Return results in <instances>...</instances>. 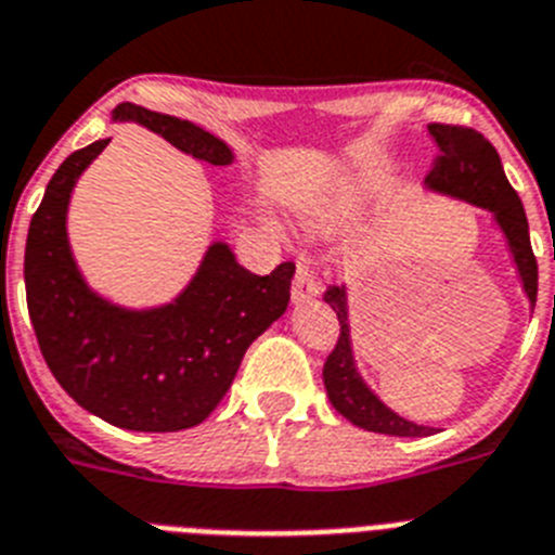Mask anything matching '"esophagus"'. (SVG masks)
I'll return each mask as SVG.
<instances>
[{"label": "esophagus", "instance_id": "esophagus-1", "mask_svg": "<svg viewBox=\"0 0 555 555\" xmlns=\"http://www.w3.org/2000/svg\"><path fill=\"white\" fill-rule=\"evenodd\" d=\"M319 293H322V282L308 264H299L296 270V276H293V301H310L317 299Z\"/></svg>", "mask_w": 555, "mask_h": 555}]
</instances>
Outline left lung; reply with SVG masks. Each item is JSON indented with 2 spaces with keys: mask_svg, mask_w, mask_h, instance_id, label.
<instances>
[{
  "mask_svg": "<svg viewBox=\"0 0 555 555\" xmlns=\"http://www.w3.org/2000/svg\"><path fill=\"white\" fill-rule=\"evenodd\" d=\"M436 142L434 170L427 173L425 184L430 191L453 196V199L470 202L485 207L496 219L499 231L507 238L513 262L519 270L521 287H525L530 305H535L539 291V264H535L533 247H530V231L521 199L507 182L502 170L496 147L481 137L479 130L462 128V125H427ZM324 301L339 317V341L324 362L322 379L327 387V399L341 416L364 427L371 434L385 436H430L434 427L408 422L399 413L387 408L371 387L364 385L353 364V348H350V324H348V293L345 287H327Z\"/></svg>",
  "mask_w": 555,
  "mask_h": 555,
  "instance_id": "obj_1",
  "label": "left lung"
}]
</instances>
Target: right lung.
<instances>
[{
	"label": "right lung",
	"mask_w": 555,
	"mask_h": 555,
	"mask_svg": "<svg viewBox=\"0 0 555 555\" xmlns=\"http://www.w3.org/2000/svg\"><path fill=\"white\" fill-rule=\"evenodd\" d=\"M116 121H139L207 165H231L222 139L188 119L121 102ZM99 139L70 153L30 219L25 291L36 341L65 393L111 425L173 434L205 422L233 385L245 350L287 310L296 264L256 276L224 242L207 247L196 276L170 305L128 310L85 285L67 245L76 179L105 151Z\"/></svg>",
	"instance_id": "1"
}]
</instances>
